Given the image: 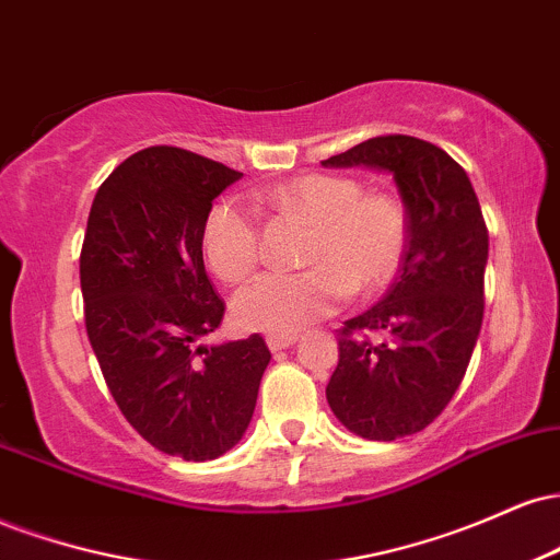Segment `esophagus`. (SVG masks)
Wrapping results in <instances>:
<instances>
[{"label": "esophagus", "instance_id": "34e87169", "mask_svg": "<svg viewBox=\"0 0 560 560\" xmlns=\"http://www.w3.org/2000/svg\"><path fill=\"white\" fill-rule=\"evenodd\" d=\"M266 342H268V347H271L273 352L276 350H284V347L298 342V334H268Z\"/></svg>", "mask_w": 560, "mask_h": 560}]
</instances>
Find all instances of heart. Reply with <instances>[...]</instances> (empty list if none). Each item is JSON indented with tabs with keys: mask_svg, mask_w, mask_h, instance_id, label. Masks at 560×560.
Listing matches in <instances>:
<instances>
[{
	"mask_svg": "<svg viewBox=\"0 0 560 560\" xmlns=\"http://www.w3.org/2000/svg\"><path fill=\"white\" fill-rule=\"evenodd\" d=\"M260 202L313 221L302 271L262 273L234 298L244 329L292 334L326 318L350 298L392 284L408 253V210L395 191L339 173H302L262 191ZM202 253L218 279L240 284L262 258L260 218L236 199H218L202 223Z\"/></svg>",
	"mask_w": 560,
	"mask_h": 560,
	"instance_id": "heart-1",
	"label": "heart"
}]
</instances>
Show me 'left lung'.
<instances>
[{"label":"left lung","mask_w":560,"mask_h":560,"mask_svg":"<svg viewBox=\"0 0 560 560\" xmlns=\"http://www.w3.org/2000/svg\"><path fill=\"white\" fill-rule=\"evenodd\" d=\"M320 163L389 171L408 210L400 276L371 311L337 329L339 363L326 384L350 432L400 440L427 429L464 382L485 318L490 234L466 171L432 141L387 133Z\"/></svg>","instance_id":"8db88e82"}]
</instances>
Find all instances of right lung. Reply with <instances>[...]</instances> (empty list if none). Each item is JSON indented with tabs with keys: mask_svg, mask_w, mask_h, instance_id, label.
<instances>
[{
	"mask_svg": "<svg viewBox=\"0 0 560 560\" xmlns=\"http://www.w3.org/2000/svg\"><path fill=\"white\" fill-rule=\"evenodd\" d=\"M242 173L182 147H147L96 189L81 247L83 320L120 413L184 460L223 455L253 419L271 352L260 334L197 345L223 320L202 223Z\"/></svg>",
	"mask_w": 560,
	"mask_h": 560,
	"instance_id": "right-lung-1",
	"label": "right lung"
}]
</instances>
